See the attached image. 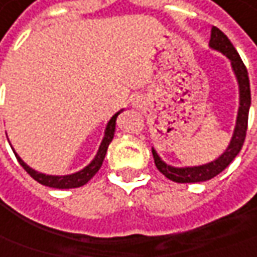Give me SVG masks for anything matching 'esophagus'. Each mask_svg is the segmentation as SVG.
Returning <instances> with one entry per match:
<instances>
[{
	"mask_svg": "<svg viewBox=\"0 0 257 257\" xmlns=\"http://www.w3.org/2000/svg\"><path fill=\"white\" fill-rule=\"evenodd\" d=\"M132 106L135 107V109H142V107H144V99H142L141 96H137V97L132 100Z\"/></svg>",
	"mask_w": 257,
	"mask_h": 257,
	"instance_id": "34e87169",
	"label": "esophagus"
}]
</instances>
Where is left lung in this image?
I'll return each instance as SVG.
<instances>
[{
  "mask_svg": "<svg viewBox=\"0 0 257 257\" xmlns=\"http://www.w3.org/2000/svg\"><path fill=\"white\" fill-rule=\"evenodd\" d=\"M210 49L220 51L230 60L233 73L239 83V110L236 117V126L233 131V137L230 140L229 147L226 151L216 158L214 161L207 162L203 165H194V167H173L161 160L158 152L152 148V155L157 168L160 170L167 178L175 183H203L207 180L214 178L216 175L226 170L233 161L243 147V142L246 138L247 131V119H249V109H250V83H249V74L244 63L241 62L239 53L233 47L231 41L227 36L218 30L217 27L211 28V37L208 43Z\"/></svg>",
  "mask_w": 257,
  "mask_h": 257,
  "instance_id": "obj_1",
  "label": "left lung"
}]
</instances>
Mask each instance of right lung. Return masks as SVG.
I'll return each instance as SVG.
<instances>
[{"mask_svg":"<svg viewBox=\"0 0 257 257\" xmlns=\"http://www.w3.org/2000/svg\"><path fill=\"white\" fill-rule=\"evenodd\" d=\"M120 112H123V109H120L119 112H116L113 116L110 117V120L107 122L106 129H105V135H103V140H102L100 145H99V150L96 152L95 158L90 161V164H87L83 170H80V171H77V173L69 174V175H49V174L39 173V171L33 170L31 167H28L27 164L20 158V155H18L17 152L14 150L13 151H14V154H16V157H17L20 165H21V167H23V168H24V170H26L37 183H40V184L46 185V187H51V188H62V190H64V188H77V187H82V185L86 184V183L99 171V168L102 167V162H103L105 155H106L107 147H109V144L113 140L115 129H116V117ZM8 142H10V141H8ZM10 145H11V144H10ZM11 148H13V147H11Z\"/></svg>","mask_w":257,"mask_h":257,"instance_id":"1","label":"right lung"}]
</instances>
